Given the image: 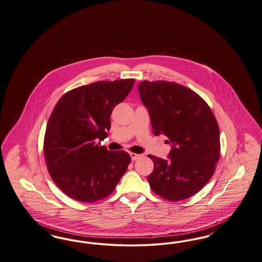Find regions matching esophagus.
<instances>
[{
    "label": "esophagus",
    "instance_id": "obj_1",
    "mask_svg": "<svg viewBox=\"0 0 262 262\" xmlns=\"http://www.w3.org/2000/svg\"><path fill=\"white\" fill-rule=\"evenodd\" d=\"M130 157H131V160H136L141 157V155H138V154H135V152H131V154H130Z\"/></svg>",
    "mask_w": 262,
    "mask_h": 262
}]
</instances>
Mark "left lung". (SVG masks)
Instances as JSON below:
<instances>
[{"mask_svg":"<svg viewBox=\"0 0 262 262\" xmlns=\"http://www.w3.org/2000/svg\"><path fill=\"white\" fill-rule=\"evenodd\" d=\"M156 136L171 144L168 160L154 161L148 175L151 190L170 202L186 200L210 180L220 158L216 118L208 104L193 90L173 82L143 81L138 85Z\"/></svg>","mask_w":262,"mask_h":262,"instance_id":"left-lung-1","label":"left lung"}]
</instances>
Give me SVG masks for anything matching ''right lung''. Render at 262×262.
<instances>
[{
  "label": "right lung",
  "mask_w": 262,
  "mask_h": 262,
  "mask_svg": "<svg viewBox=\"0 0 262 262\" xmlns=\"http://www.w3.org/2000/svg\"><path fill=\"white\" fill-rule=\"evenodd\" d=\"M135 79L99 81L66 93L51 114L44 139L48 171L69 198L94 203L113 193L131 158L97 144L107 137L116 104L132 90Z\"/></svg>",
  "instance_id": "1"
}]
</instances>
